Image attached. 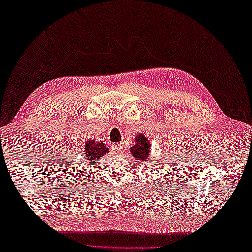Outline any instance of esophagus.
<instances>
[{"label": "esophagus", "instance_id": "esophagus-1", "mask_svg": "<svg viewBox=\"0 0 252 252\" xmlns=\"http://www.w3.org/2000/svg\"><path fill=\"white\" fill-rule=\"evenodd\" d=\"M112 151L117 152V154H121L123 151V146L121 144H113L112 145Z\"/></svg>", "mask_w": 252, "mask_h": 252}]
</instances>
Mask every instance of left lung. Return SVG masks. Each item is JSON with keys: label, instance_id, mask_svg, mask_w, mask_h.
<instances>
[{"label": "left lung", "instance_id": "left-lung-1", "mask_svg": "<svg viewBox=\"0 0 252 252\" xmlns=\"http://www.w3.org/2000/svg\"><path fill=\"white\" fill-rule=\"evenodd\" d=\"M150 146L151 144L149 143L146 136L143 133L136 134L135 145L130 148V152L133 155L134 159H140V162L143 161L145 164V161H147L150 155Z\"/></svg>", "mask_w": 252, "mask_h": 252}]
</instances>
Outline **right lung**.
<instances>
[{"label": "right lung", "mask_w": 252, "mask_h": 252, "mask_svg": "<svg viewBox=\"0 0 252 252\" xmlns=\"http://www.w3.org/2000/svg\"><path fill=\"white\" fill-rule=\"evenodd\" d=\"M84 156L86 158V162L96 163L97 159L102 156L109 154V149L106 148V145L102 142H95L94 140H88L85 143V148H84ZM79 177H77L78 179Z\"/></svg>", "instance_id": "right-lung-1"}]
</instances>
